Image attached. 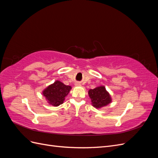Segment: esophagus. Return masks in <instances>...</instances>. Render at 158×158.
Segmentation results:
<instances>
[{"instance_id":"esophagus-1","label":"esophagus","mask_w":158,"mask_h":158,"mask_svg":"<svg viewBox=\"0 0 158 158\" xmlns=\"http://www.w3.org/2000/svg\"><path fill=\"white\" fill-rule=\"evenodd\" d=\"M75 85H76V86H81V84L80 82H76Z\"/></svg>"}]
</instances>
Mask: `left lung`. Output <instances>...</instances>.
Returning <instances> with one entry per match:
<instances>
[{
  "instance_id": "8db88e82",
  "label": "left lung",
  "mask_w": 158,
  "mask_h": 158,
  "mask_svg": "<svg viewBox=\"0 0 158 158\" xmlns=\"http://www.w3.org/2000/svg\"><path fill=\"white\" fill-rule=\"evenodd\" d=\"M88 94L92 106L97 109L107 106L112 101L111 95L103 85L89 89Z\"/></svg>"
}]
</instances>
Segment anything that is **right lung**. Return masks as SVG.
<instances>
[{"label": "right lung", "instance_id": "obj_1", "mask_svg": "<svg viewBox=\"0 0 158 158\" xmlns=\"http://www.w3.org/2000/svg\"><path fill=\"white\" fill-rule=\"evenodd\" d=\"M71 88L70 85H66L60 81L56 80L43 91V95L50 105L57 107L63 103Z\"/></svg>", "mask_w": 158, "mask_h": 158}]
</instances>
